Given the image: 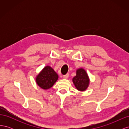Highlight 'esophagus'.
<instances>
[{
  "label": "esophagus",
  "mask_w": 129,
  "mask_h": 129,
  "mask_svg": "<svg viewBox=\"0 0 129 129\" xmlns=\"http://www.w3.org/2000/svg\"><path fill=\"white\" fill-rule=\"evenodd\" d=\"M68 77H69V74H68V73L67 74H66V75H64L63 76V79H67V78H68Z\"/></svg>",
  "instance_id": "1"
}]
</instances>
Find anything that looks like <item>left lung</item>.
Segmentation results:
<instances>
[{"label":"left lung","instance_id":"1","mask_svg":"<svg viewBox=\"0 0 129 129\" xmlns=\"http://www.w3.org/2000/svg\"><path fill=\"white\" fill-rule=\"evenodd\" d=\"M73 82L75 87L80 91H84L87 88L89 83L87 74L82 68L77 70L76 75L73 77Z\"/></svg>","mask_w":129,"mask_h":129}]
</instances>
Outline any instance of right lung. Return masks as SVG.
I'll use <instances>...</instances> for the list:
<instances>
[{
	"mask_svg": "<svg viewBox=\"0 0 129 129\" xmlns=\"http://www.w3.org/2000/svg\"><path fill=\"white\" fill-rule=\"evenodd\" d=\"M58 79L57 74L49 66H46L37 76L38 85L44 89L51 88Z\"/></svg>",
	"mask_w": 129,
	"mask_h": 129,
	"instance_id": "add662e5",
	"label": "right lung"
}]
</instances>
